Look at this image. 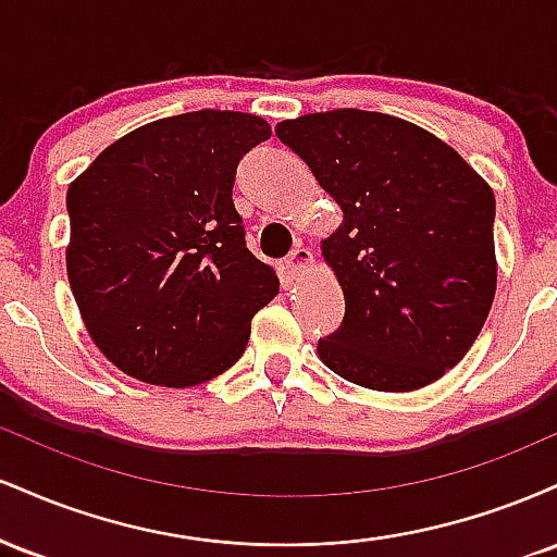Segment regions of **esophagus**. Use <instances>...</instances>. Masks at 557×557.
Wrapping results in <instances>:
<instances>
[{"label": "esophagus", "instance_id": "34e87169", "mask_svg": "<svg viewBox=\"0 0 557 557\" xmlns=\"http://www.w3.org/2000/svg\"><path fill=\"white\" fill-rule=\"evenodd\" d=\"M311 267H314V253H311L306 246H296L290 251V257L285 259V270L290 277H304Z\"/></svg>", "mask_w": 557, "mask_h": 557}]
</instances>
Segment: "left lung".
<instances>
[{"instance_id": "8db88e82", "label": "left lung", "mask_w": 557, "mask_h": 557, "mask_svg": "<svg viewBox=\"0 0 557 557\" xmlns=\"http://www.w3.org/2000/svg\"><path fill=\"white\" fill-rule=\"evenodd\" d=\"M343 209L322 257L343 287L324 367L411 393L469 354L497 287L495 196L456 149L382 112L300 114L274 127Z\"/></svg>"}]
</instances>
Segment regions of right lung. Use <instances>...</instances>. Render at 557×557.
<instances>
[{
    "mask_svg": "<svg viewBox=\"0 0 557 557\" xmlns=\"http://www.w3.org/2000/svg\"><path fill=\"white\" fill-rule=\"evenodd\" d=\"M270 136L257 114H175L114 140L70 183L67 280L120 372L190 387L243 356L280 280L246 248L233 183Z\"/></svg>",
    "mask_w": 557,
    "mask_h": 557,
    "instance_id": "right-lung-1",
    "label": "right lung"
}]
</instances>
